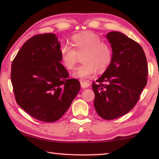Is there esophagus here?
<instances>
[{"label": "esophagus", "instance_id": "esophagus-1", "mask_svg": "<svg viewBox=\"0 0 159 159\" xmlns=\"http://www.w3.org/2000/svg\"><path fill=\"white\" fill-rule=\"evenodd\" d=\"M80 85H81V87L83 88H86L88 87H89L90 86V83L87 80H81L80 81Z\"/></svg>", "mask_w": 159, "mask_h": 159}]
</instances>
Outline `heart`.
<instances>
[{"instance_id": "obj_1", "label": "heart", "mask_w": 159, "mask_h": 159, "mask_svg": "<svg viewBox=\"0 0 159 159\" xmlns=\"http://www.w3.org/2000/svg\"><path fill=\"white\" fill-rule=\"evenodd\" d=\"M74 49L69 45L60 48V57L64 67L73 71L77 62V54L85 52L82 61L84 64L77 69L74 77L84 79L95 73L104 72L109 66L112 60V51L109 45L102 42L98 34L90 31H85L72 37Z\"/></svg>"}]
</instances>
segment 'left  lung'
Listing matches in <instances>:
<instances>
[{"label":"left lung","instance_id":"1","mask_svg":"<svg viewBox=\"0 0 159 159\" xmlns=\"http://www.w3.org/2000/svg\"><path fill=\"white\" fill-rule=\"evenodd\" d=\"M112 60L104 74L93 82L94 107L99 116L112 120L135 106L147 85L148 67L142 48L125 34L109 32Z\"/></svg>","mask_w":159,"mask_h":159}]
</instances>
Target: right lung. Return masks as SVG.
I'll return each mask as SVG.
<instances>
[{
	"instance_id": "obj_1",
	"label": "right lung",
	"mask_w": 159,
	"mask_h": 159,
	"mask_svg": "<svg viewBox=\"0 0 159 159\" xmlns=\"http://www.w3.org/2000/svg\"><path fill=\"white\" fill-rule=\"evenodd\" d=\"M61 60L56 35L44 34L26 41L12 61L11 82L16 102L41 121L60 119L80 90V82L68 79Z\"/></svg>"
}]
</instances>
